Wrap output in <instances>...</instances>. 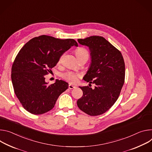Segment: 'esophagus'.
<instances>
[{"label":"esophagus","instance_id":"obj_1","mask_svg":"<svg viewBox=\"0 0 152 152\" xmlns=\"http://www.w3.org/2000/svg\"><path fill=\"white\" fill-rule=\"evenodd\" d=\"M74 88H75V86L71 85V84H69V89H74Z\"/></svg>","mask_w":152,"mask_h":152}]
</instances>
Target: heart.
Returning a JSON list of instances; mask_svg holds the SVG:
<instances>
[{
    "instance_id": "obj_1",
    "label": "heart",
    "mask_w": 152,
    "mask_h": 152,
    "mask_svg": "<svg viewBox=\"0 0 152 152\" xmlns=\"http://www.w3.org/2000/svg\"><path fill=\"white\" fill-rule=\"evenodd\" d=\"M75 54L78 59L85 57H89V53L87 49L83 47H79L75 50ZM61 77L67 81L71 83H75L77 81L79 75L71 71H67L62 74Z\"/></svg>"
}]
</instances>
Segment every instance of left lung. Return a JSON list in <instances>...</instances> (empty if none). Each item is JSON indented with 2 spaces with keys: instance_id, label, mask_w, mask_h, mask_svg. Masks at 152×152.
Here are the masks:
<instances>
[{
  "instance_id": "8db88e82",
  "label": "left lung",
  "mask_w": 152,
  "mask_h": 152,
  "mask_svg": "<svg viewBox=\"0 0 152 152\" xmlns=\"http://www.w3.org/2000/svg\"><path fill=\"white\" fill-rule=\"evenodd\" d=\"M82 45L89 47L91 63L84 77L86 81L95 84L80 88L83 96L78 99L79 109L91 116L102 115L116 102L125 79V64L121 52L104 37L91 36L78 39Z\"/></svg>"
}]
</instances>
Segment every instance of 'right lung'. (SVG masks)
Segmentation results:
<instances>
[{
  "mask_svg": "<svg viewBox=\"0 0 152 152\" xmlns=\"http://www.w3.org/2000/svg\"><path fill=\"white\" fill-rule=\"evenodd\" d=\"M72 46H78L74 39L42 35L31 39L17 55L11 68L12 83L16 96L29 113L40 115L50 110L68 88V83L61 80L48 85L45 75Z\"/></svg>",
  "mask_w": 152,
  "mask_h": 152,
  "instance_id": "add662e5",
  "label": "right lung"
}]
</instances>
